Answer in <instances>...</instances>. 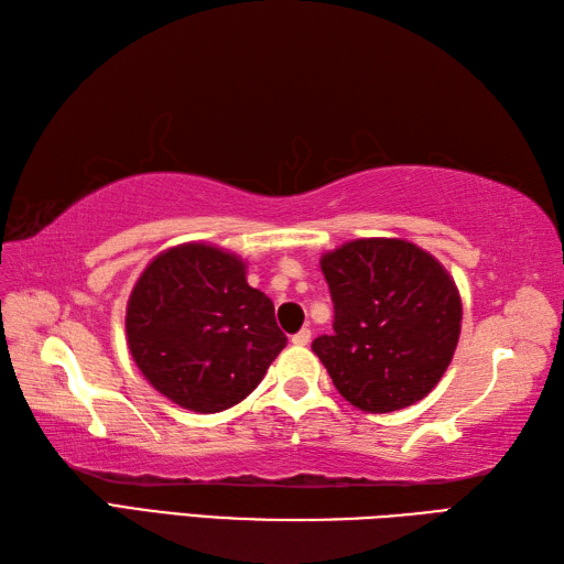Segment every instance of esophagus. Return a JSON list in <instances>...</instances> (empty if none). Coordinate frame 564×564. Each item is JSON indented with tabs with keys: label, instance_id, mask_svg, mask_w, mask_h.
I'll use <instances>...</instances> for the list:
<instances>
[{
	"label": "esophagus",
	"instance_id": "obj_1",
	"mask_svg": "<svg viewBox=\"0 0 564 564\" xmlns=\"http://www.w3.org/2000/svg\"><path fill=\"white\" fill-rule=\"evenodd\" d=\"M310 339H313V332H310L307 327L301 329L297 334H293V344H295V346H307Z\"/></svg>",
	"mask_w": 564,
	"mask_h": 564
}]
</instances>
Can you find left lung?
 Listing matches in <instances>:
<instances>
[{"instance_id": "1", "label": "left lung", "mask_w": 564, "mask_h": 564, "mask_svg": "<svg viewBox=\"0 0 564 564\" xmlns=\"http://www.w3.org/2000/svg\"><path fill=\"white\" fill-rule=\"evenodd\" d=\"M334 334L313 351L346 402L388 414L438 386L460 339L463 303L446 267L400 237H364L319 257Z\"/></svg>"}]
</instances>
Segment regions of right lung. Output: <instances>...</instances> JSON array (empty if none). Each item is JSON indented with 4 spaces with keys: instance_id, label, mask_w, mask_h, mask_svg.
Here are the masks:
<instances>
[{
    "instance_id": "right-lung-1",
    "label": "right lung",
    "mask_w": 564,
    "mask_h": 564,
    "mask_svg": "<svg viewBox=\"0 0 564 564\" xmlns=\"http://www.w3.org/2000/svg\"><path fill=\"white\" fill-rule=\"evenodd\" d=\"M126 337L142 378L198 414L242 402L289 341L273 303L247 283V261L210 242L170 247L142 269Z\"/></svg>"
}]
</instances>
